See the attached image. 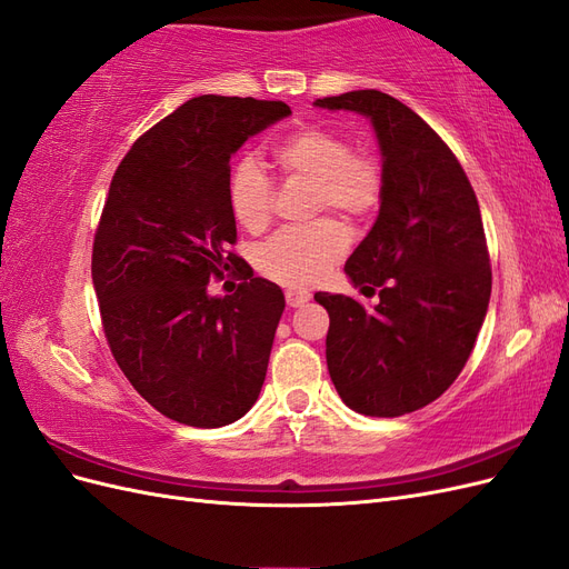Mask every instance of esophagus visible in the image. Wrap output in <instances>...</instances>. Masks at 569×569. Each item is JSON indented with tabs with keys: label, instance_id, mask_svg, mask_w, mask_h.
I'll return each mask as SVG.
<instances>
[{
	"label": "esophagus",
	"instance_id": "obj_1",
	"mask_svg": "<svg viewBox=\"0 0 569 569\" xmlns=\"http://www.w3.org/2000/svg\"><path fill=\"white\" fill-rule=\"evenodd\" d=\"M284 299H287V306H289V308H299V306H303L308 299H311V295H308V291H301V289H287V291H284Z\"/></svg>",
	"mask_w": 569,
	"mask_h": 569
}]
</instances>
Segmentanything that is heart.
I'll return each instance as SVG.
<instances>
[{
  "mask_svg": "<svg viewBox=\"0 0 569 569\" xmlns=\"http://www.w3.org/2000/svg\"><path fill=\"white\" fill-rule=\"evenodd\" d=\"M272 159L284 178L311 182L308 211H337L349 222L370 220L385 201L387 173L380 157L351 149L347 137L306 126L274 144ZM230 209L239 226L261 232L272 218L274 187L256 159H239L228 180ZM349 249V230L337 218L274 232L256 249V268L268 280L303 289L322 280Z\"/></svg>",
  "mask_w": 569,
  "mask_h": 569,
  "instance_id": "heart-1",
  "label": "heart"
}]
</instances>
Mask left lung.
Returning <instances> with one entry per match:
<instances>
[{
  "instance_id": "obj_1",
  "label": "left lung",
  "mask_w": 569,
  "mask_h": 569,
  "mask_svg": "<svg viewBox=\"0 0 569 569\" xmlns=\"http://www.w3.org/2000/svg\"><path fill=\"white\" fill-rule=\"evenodd\" d=\"M316 107L372 120L387 192L343 272L375 308L318 291L327 308V370L341 401L399 418L449 389L468 363L491 297V263L475 189L456 153L385 92L356 90Z\"/></svg>"
}]
</instances>
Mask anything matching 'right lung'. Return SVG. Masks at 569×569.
<instances>
[{
  "instance_id": "1",
  "label": "right lung",
  "mask_w": 569,
  "mask_h": 569,
  "mask_svg": "<svg viewBox=\"0 0 569 569\" xmlns=\"http://www.w3.org/2000/svg\"><path fill=\"white\" fill-rule=\"evenodd\" d=\"M289 113L284 101L194 97L113 173L92 247L101 327L134 391L176 422L230 425L261 393L284 295L232 251L230 157ZM230 267L243 282L211 298Z\"/></svg>"
}]
</instances>
